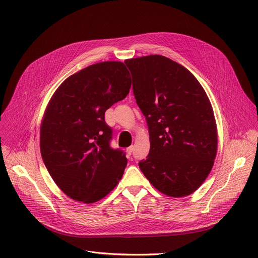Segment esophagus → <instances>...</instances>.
Here are the masks:
<instances>
[{"label":"esophagus","mask_w":258,"mask_h":258,"mask_svg":"<svg viewBox=\"0 0 258 258\" xmlns=\"http://www.w3.org/2000/svg\"><path fill=\"white\" fill-rule=\"evenodd\" d=\"M133 151H134V146L132 145V146H130V147H127L126 148V153H127V155H132V153H133Z\"/></svg>","instance_id":"34e87169"}]
</instances>
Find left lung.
I'll use <instances>...</instances> for the list:
<instances>
[{
    "label": "left lung",
    "instance_id": "obj_1",
    "mask_svg": "<svg viewBox=\"0 0 258 258\" xmlns=\"http://www.w3.org/2000/svg\"><path fill=\"white\" fill-rule=\"evenodd\" d=\"M124 62L150 132L151 150L139 162L141 171L162 194L191 195L208 177L218 148L206 92L186 68L165 56L155 54Z\"/></svg>",
    "mask_w": 258,
    "mask_h": 258
}]
</instances>
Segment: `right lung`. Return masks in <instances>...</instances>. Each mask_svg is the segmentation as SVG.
I'll use <instances>...</instances> for the list:
<instances>
[{
    "mask_svg": "<svg viewBox=\"0 0 258 258\" xmlns=\"http://www.w3.org/2000/svg\"><path fill=\"white\" fill-rule=\"evenodd\" d=\"M131 85L123 62L103 61L68 77L50 99L40 126V154L69 198L97 202L122 178L127 159L111 147L113 131L104 113L126 97Z\"/></svg>",
    "mask_w": 258,
    "mask_h": 258,
    "instance_id": "add662e5",
    "label": "right lung"
}]
</instances>
